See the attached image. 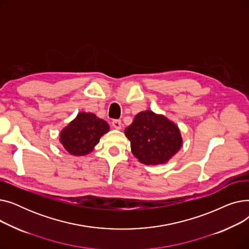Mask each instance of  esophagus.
I'll return each mask as SVG.
<instances>
[{"mask_svg":"<svg viewBox=\"0 0 249 249\" xmlns=\"http://www.w3.org/2000/svg\"><path fill=\"white\" fill-rule=\"evenodd\" d=\"M112 126L115 129H121V121L120 120H113L112 121Z\"/></svg>","mask_w":249,"mask_h":249,"instance_id":"1","label":"esophagus"}]
</instances>
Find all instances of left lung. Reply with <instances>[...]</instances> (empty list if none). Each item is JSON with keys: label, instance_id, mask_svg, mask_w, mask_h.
Listing matches in <instances>:
<instances>
[{"label": "left lung", "instance_id": "8db88e82", "mask_svg": "<svg viewBox=\"0 0 249 249\" xmlns=\"http://www.w3.org/2000/svg\"><path fill=\"white\" fill-rule=\"evenodd\" d=\"M131 151L142 163H166L180 149L182 138L178 127L163 115L150 110L138 113L125 129Z\"/></svg>", "mask_w": 249, "mask_h": 249}]
</instances>
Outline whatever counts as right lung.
Masks as SVG:
<instances>
[{
  "label": "right lung",
  "mask_w": 249,
  "mask_h": 249,
  "mask_svg": "<svg viewBox=\"0 0 249 249\" xmlns=\"http://www.w3.org/2000/svg\"><path fill=\"white\" fill-rule=\"evenodd\" d=\"M109 130V124L95 114L80 112L61 130L59 141L70 154L83 156L93 151L100 138Z\"/></svg>",
  "instance_id": "right-lung-1"
}]
</instances>
